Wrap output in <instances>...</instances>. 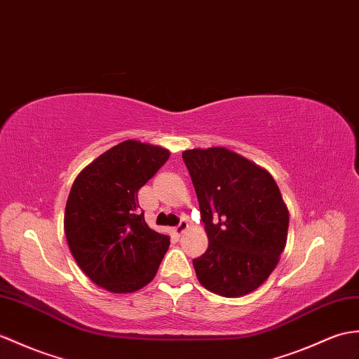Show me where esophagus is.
I'll return each instance as SVG.
<instances>
[{
	"label": "esophagus",
	"mask_w": 359,
	"mask_h": 359,
	"mask_svg": "<svg viewBox=\"0 0 359 359\" xmlns=\"http://www.w3.org/2000/svg\"><path fill=\"white\" fill-rule=\"evenodd\" d=\"M188 226H189V223H188L185 219H183V220L177 224V226L174 228V232H176L177 236H180V234H183V232H185V231L188 229Z\"/></svg>",
	"instance_id": "esophagus-1"
}]
</instances>
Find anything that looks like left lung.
I'll return each mask as SVG.
<instances>
[{
	"mask_svg": "<svg viewBox=\"0 0 359 359\" xmlns=\"http://www.w3.org/2000/svg\"><path fill=\"white\" fill-rule=\"evenodd\" d=\"M208 236L193 260L205 289L226 298L254 292L285 251L289 211L268 170L224 147L182 153Z\"/></svg>",
	"mask_w": 359,
	"mask_h": 359,
	"instance_id": "8db88e82",
	"label": "left lung"
}]
</instances>
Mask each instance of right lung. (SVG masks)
Masks as SVG:
<instances>
[{"mask_svg":"<svg viewBox=\"0 0 359 359\" xmlns=\"http://www.w3.org/2000/svg\"><path fill=\"white\" fill-rule=\"evenodd\" d=\"M170 159V149L123 140L74 179L64 214L70 252L87 277L111 294H133L156 277L170 237L147 224L137 191Z\"/></svg>","mask_w":359,"mask_h":359,"instance_id":"obj_1","label":"right lung"}]
</instances>
